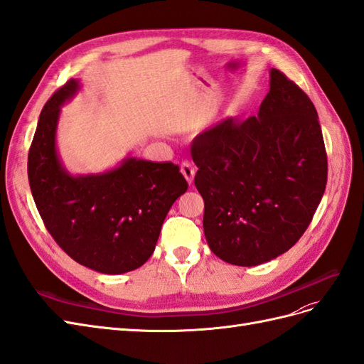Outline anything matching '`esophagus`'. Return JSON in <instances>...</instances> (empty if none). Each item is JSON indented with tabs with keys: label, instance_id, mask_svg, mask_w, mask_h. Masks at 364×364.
I'll return each instance as SVG.
<instances>
[{
	"label": "esophagus",
	"instance_id": "34e87169",
	"mask_svg": "<svg viewBox=\"0 0 364 364\" xmlns=\"http://www.w3.org/2000/svg\"><path fill=\"white\" fill-rule=\"evenodd\" d=\"M181 173L184 175V178L188 180L189 184L193 183V176H195V166L191 161H184L181 164Z\"/></svg>",
	"mask_w": 364,
	"mask_h": 364
}]
</instances>
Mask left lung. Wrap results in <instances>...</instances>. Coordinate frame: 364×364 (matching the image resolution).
Listing matches in <instances>:
<instances>
[{"instance_id": "8db88e82", "label": "left lung", "mask_w": 364, "mask_h": 364, "mask_svg": "<svg viewBox=\"0 0 364 364\" xmlns=\"http://www.w3.org/2000/svg\"><path fill=\"white\" fill-rule=\"evenodd\" d=\"M203 227L224 262L255 267L288 252L323 196L328 160L317 111L293 80L269 70L257 116L224 119L193 139Z\"/></svg>"}]
</instances>
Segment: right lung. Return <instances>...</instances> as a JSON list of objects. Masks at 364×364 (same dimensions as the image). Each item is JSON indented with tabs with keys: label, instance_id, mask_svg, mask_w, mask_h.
<instances>
[{
	"label": "right lung",
	"instance_id": "obj_1",
	"mask_svg": "<svg viewBox=\"0 0 364 364\" xmlns=\"http://www.w3.org/2000/svg\"><path fill=\"white\" fill-rule=\"evenodd\" d=\"M80 90L71 79L41 111L28 151V183L50 235L70 257L103 274L141 267L157 245L172 204L188 191L176 164L128 155L100 173L73 175L60 160V108Z\"/></svg>",
	"mask_w": 364,
	"mask_h": 364
}]
</instances>
